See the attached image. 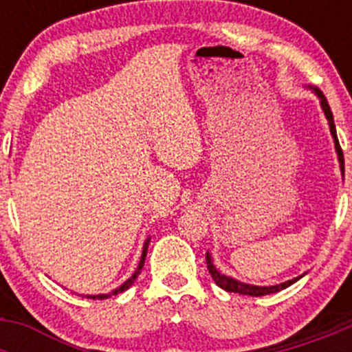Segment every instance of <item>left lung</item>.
<instances>
[{"label":"left lung","instance_id":"1","mask_svg":"<svg viewBox=\"0 0 352 352\" xmlns=\"http://www.w3.org/2000/svg\"><path fill=\"white\" fill-rule=\"evenodd\" d=\"M310 89H314V93H316V95L319 96V100H321V107H322V111H324V116H326V120H328V123H329V132H331V135H333L335 149H337L338 162H340V169H342V174H344V153H342V148H340V144H338L337 130H335L333 114H331V109H329V104H328V100H326V96L322 95V91H319V89H317V88H310ZM206 264H208V270H210L211 278H213L214 284L219 285V287H222L223 291H227V292H238V294H248V296H264V294H272V292H278V291H282V289H285V287H289V285H292L296 280H300L301 276L305 275V273H303V275L296 276V278H292V280L284 282V284L270 285V287H261V285L243 284V282L234 280V278H231V276H227V275H223V273H220L219 270H217L213 266V261H211L210 252H208V254H206Z\"/></svg>","mask_w":352,"mask_h":352}]
</instances>
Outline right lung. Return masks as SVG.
<instances>
[{
    "instance_id": "1",
    "label": "right lung",
    "mask_w": 352,
    "mask_h": 352,
    "mask_svg": "<svg viewBox=\"0 0 352 352\" xmlns=\"http://www.w3.org/2000/svg\"><path fill=\"white\" fill-rule=\"evenodd\" d=\"M148 245H149V238L146 239L144 247H142V256H141V261H139L138 270H135V272H133V275L130 276L129 280L123 282V284H121L120 287H118V289H114V291L111 292V294H120V292L126 291V289H129L130 285L133 284V280H135V278H138L139 273H141V270H142V266H144V259H146V252H148ZM111 294H96V296H88V298H93V300H96V298H98V300H104V298H109V296H111Z\"/></svg>"
}]
</instances>
